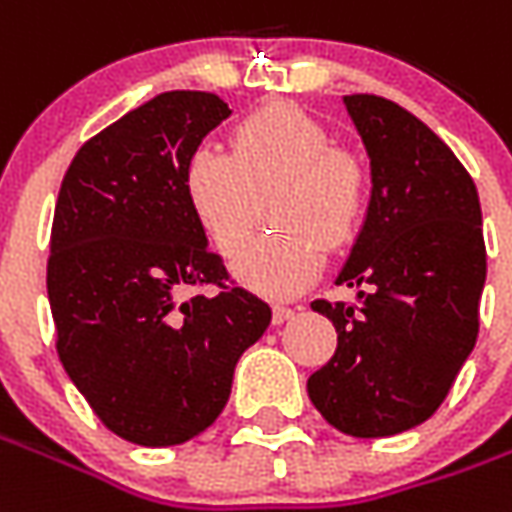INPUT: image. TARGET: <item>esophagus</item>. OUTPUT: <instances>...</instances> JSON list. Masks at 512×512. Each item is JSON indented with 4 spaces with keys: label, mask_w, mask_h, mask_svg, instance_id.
I'll return each instance as SVG.
<instances>
[{
    "label": "esophagus",
    "mask_w": 512,
    "mask_h": 512,
    "mask_svg": "<svg viewBox=\"0 0 512 512\" xmlns=\"http://www.w3.org/2000/svg\"><path fill=\"white\" fill-rule=\"evenodd\" d=\"M296 313V307L291 305H274V324H282V321H288V318Z\"/></svg>",
    "instance_id": "esophagus-1"
}]
</instances>
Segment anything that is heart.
Instances as JSON below:
<instances>
[{
    "instance_id": "obj_1",
    "label": "heart",
    "mask_w": 512,
    "mask_h": 512,
    "mask_svg": "<svg viewBox=\"0 0 512 512\" xmlns=\"http://www.w3.org/2000/svg\"><path fill=\"white\" fill-rule=\"evenodd\" d=\"M368 166L352 146L296 105L260 107L230 132V155L199 146L182 174L185 199L221 255H235L263 219L285 224L241 252L235 277L266 296L316 280L324 244L352 238L368 202Z\"/></svg>"
}]
</instances>
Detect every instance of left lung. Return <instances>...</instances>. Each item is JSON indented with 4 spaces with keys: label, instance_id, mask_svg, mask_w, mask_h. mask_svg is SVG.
Masks as SVG:
<instances>
[{
    "label": "left lung",
    "instance_id": "left-lung-1",
    "mask_svg": "<svg viewBox=\"0 0 512 512\" xmlns=\"http://www.w3.org/2000/svg\"><path fill=\"white\" fill-rule=\"evenodd\" d=\"M371 157V202L338 285L352 305L316 299L338 346L307 380L335 430L385 438L441 407L480 332L485 238L477 185L455 152L405 107L343 99Z\"/></svg>",
    "mask_w": 512,
    "mask_h": 512
}]
</instances>
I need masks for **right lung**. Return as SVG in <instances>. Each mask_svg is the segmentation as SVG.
<instances>
[{
  "mask_svg": "<svg viewBox=\"0 0 512 512\" xmlns=\"http://www.w3.org/2000/svg\"><path fill=\"white\" fill-rule=\"evenodd\" d=\"M227 116L216 94L166 91L88 138L60 182L46 260L57 357L96 418L138 446L205 432L271 321L185 199L188 157Z\"/></svg>",
  "mask_w": 512,
  "mask_h": 512,
  "instance_id": "1",
  "label": "right lung"
}]
</instances>
